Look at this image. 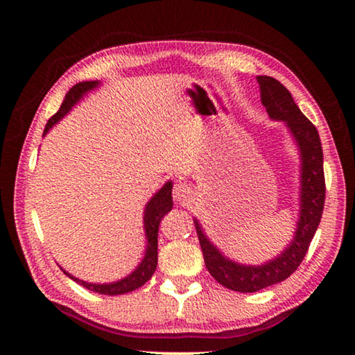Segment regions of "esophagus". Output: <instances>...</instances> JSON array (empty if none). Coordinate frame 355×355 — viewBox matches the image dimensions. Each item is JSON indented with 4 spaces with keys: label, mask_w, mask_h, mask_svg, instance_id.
Here are the masks:
<instances>
[{
    "label": "esophagus",
    "mask_w": 355,
    "mask_h": 355,
    "mask_svg": "<svg viewBox=\"0 0 355 355\" xmlns=\"http://www.w3.org/2000/svg\"><path fill=\"white\" fill-rule=\"evenodd\" d=\"M191 196H192V189L187 182L179 181V182L174 184V189H173L174 200L179 202V203H186L189 198H191Z\"/></svg>",
    "instance_id": "esophagus-1"
}]
</instances>
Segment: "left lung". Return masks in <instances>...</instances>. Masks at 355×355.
<instances>
[{"label":"left lung","mask_w":355,"mask_h":355,"mask_svg":"<svg viewBox=\"0 0 355 355\" xmlns=\"http://www.w3.org/2000/svg\"><path fill=\"white\" fill-rule=\"evenodd\" d=\"M257 82L260 85L261 105L266 108V113L271 119L284 123L299 150V220L295 234L288 247H284L278 257L261 265H244L227 259L208 239L197 218L193 220L207 270L218 283L237 293H257L289 278L307 254L322 220L324 205L323 150L317 128L302 114L294 103L293 95L281 82L270 76H257Z\"/></svg>","instance_id":"8db88e82"}]
</instances>
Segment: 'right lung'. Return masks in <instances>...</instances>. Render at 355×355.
Masks as SVG:
<instances>
[{
  "label": "right lung",
  "instance_id": "obj_1",
  "mask_svg": "<svg viewBox=\"0 0 355 355\" xmlns=\"http://www.w3.org/2000/svg\"><path fill=\"white\" fill-rule=\"evenodd\" d=\"M100 80H85L76 84L72 89L66 94V98L62 101L60 111L55 116H51L50 121H48L45 125V130H43V135L50 132V129L55 125L58 121L64 118V116L69 113V111L74 108V106L79 103V101L84 98V96L89 94V92L98 89ZM173 182L168 181L164 186L159 189V191L155 193V196L150 198L147 205H145L144 210V231H145V239H147V247H145V255L140 263L137 265L132 273L124 276L123 279L113 281V283H89V281H82L71 273H67L64 268L62 273L69 276L71 279H74L76 283L84 286L89 291H94V293L105 294V295H119L125 293H132V291L139 289L140 286H144L147 281L152 278L158 265V227L159 223H162V218L166 215L168 211H171L173 208Z\"/></svg>",
  "mask_w": 355,
  "mask_h": 355
}]
</instances>
